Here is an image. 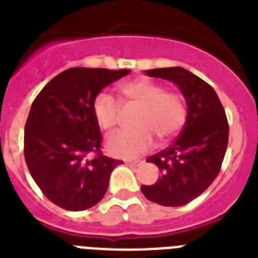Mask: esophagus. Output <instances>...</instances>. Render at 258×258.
Listing matches in <instances>:
<instances>
[{
    "label": "esophagus",
    "instance_id": "34e87169",
    "mask_svg": "<svg viewBox=\"0 0 258 258\" xmlns=\"http://www.w3.org/2000/svg\"><path fill=\"white\" fill-rule=\"evenodd\" d=\"M125 164L130 165V167H138V165L143 164V162H140V160H127Z\"/></svg>",
    "mask_w": 258,
    "mask_h": 258
}]
</instances>
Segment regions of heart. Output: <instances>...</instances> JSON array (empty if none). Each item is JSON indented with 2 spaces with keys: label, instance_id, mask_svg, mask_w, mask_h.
Returning <instances> with one entry per match:
<instances>
[{
  "label": "heart",
  "instance_id": "b5f03b06",
  "mask_svg": "<svg viewBox=\"0 0 258 258\" xmlns=\"http://www.w3.org/2000/svg\"><path fill=\"white\" fill-rule=\"evenodd\" d=\"M123 104L139 108L134 118L133 131H123L110 136L107 151L118 158L130 159L150 150L155 138L167 144L183 130L187 122L185 98L176 91H165L158 82L140 78L125 82L116 89ZM93 114L96 124L103 131H112L119 123V108L107 94H98L93 100Z\"/></svg>",
  "mask_w": 258,
  "mask_h": 258
}]
</instances>
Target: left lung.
I'll use <instances>...</instances> for the list:
<instances>
[{
  "mask_svg": "<svg viewBox=\"0 0 258 258\" xmlns=\"http://www.w3.org/2000/svg\"><path fill=\"white\" fill-rule=\"evenodd\" d=\"M154 78L173 82L185 98L187 122L169 147L147 159L162 172L152 185H142L150 202L181 207L204 192L219 175L228 146L229 125L216 91L183 68L147 70Z\"/></svg>",
  "mask_w": 258,
  "mask_h": 258,
  "instance_id": "8db88e82",
  "label": "left lung"
}]
</instances>
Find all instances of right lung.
I'll return each instance as SVG.
<instances>
[{
	"label": "right lung",
	"mask_w": 258,
	"mask_h": 258,
	"mask_svg": "<svg viewBox=\"0 0 258 258\" xmlns=\"http://www.w3.org/2000/svg\"><path fill=\"white\" fill-rule=\"evenodd\" d=\"M127 74L125 69H68L31 104L25 124V160L39 189L60 208L85 211L98 204L112 169L123 163L102 154L93 100Z\"/></svg>",
	"instance_id": "right-lung-1"
}]
</instances>
